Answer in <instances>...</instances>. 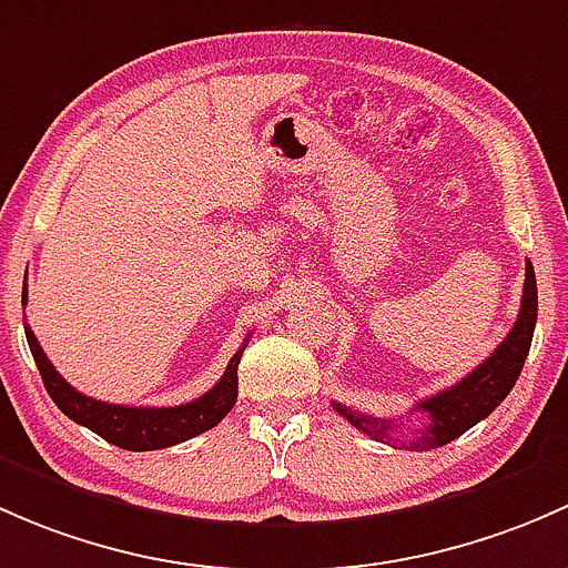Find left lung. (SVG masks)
I'll return each mask as SVG.
<instances>
[{
	"instance_id": "left-lung-1",
	"label": "left lung",
	"mask_w": 568,
	"mask_h": 568,
	"mask_svg": "<svg viewBox=\"0 0 568 568\" xmlns=\"http://www.w3.org/2000/svg\"><path fill=\"white\" fill-rule=\"evenodd\" d=\"M536 314H539V292H536V273L530 262H525V290H523V306H519L517 323H514L508 336L503 338L493 355L484 364H478L467 377H462L457 385L440 390V394L429 396V399L418 402L415 410H424L429 415V424L424 432L407 448L413 452H429V448H440L446 443L457 440L465 435L470 426L487 418L495 407L508 396V390L517 383L519 372H523L525 358L530 353V342H534ZM333 410L349 420L355 429L364 435L374 437L379 443H394L396 424L388 418H374V415L358 413L353 407H344L333 402Z\"/></svg>"
}]
</instances>
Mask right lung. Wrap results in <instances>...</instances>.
I'll use <instances>...</instances> for the list:
<instances>
[{"instance_id":"obj_1","label":"right lung","mask_w":568,"mask_h":568,"mask_svg":"<svg viewBox=\"0 0 568 568\" xmlns=\"http://www.w3.org/2000/svg\"><path fill=\"white\" fill-rule=\"evenodd\" d=\"M21 303L27 306V284H23ZM27 331L29 349L38 364L40 377H43L45 390L54 399V405L68 415L75 424L87 426L111 446H120L125 452H155V448L178 446V443L191 440V437L202 435V432L213 429L226 413L235 407L237 399V364H241L243 347L232 355L230 366H226L224 377L194 402H185L178 407H125V405H109V402H98L92 396L79 394L73 385L60 377L49 358H45L43 347L34 338L32 327L23 325Z\"/></svg>"}]
</instances>
